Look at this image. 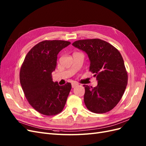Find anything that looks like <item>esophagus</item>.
I'll use <instances>...</instances> for the list:
<instances>
[{"mask_svg":"<svg viewBox=\"0 0 146 146\" xmlns=\"http://www.w3.org/2000/svg\"><path fill=\"white\" fill-rule=\"evenodd\" d=\"M78 85V83H72V88H75V87L77 86Z\"/></svg>","mask_w":146,"mask_h":146,"instance_id":"obj_1","label":"esophagus"}]
</instances>
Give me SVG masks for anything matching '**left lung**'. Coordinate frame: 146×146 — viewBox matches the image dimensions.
<instances>
[{
  "mask_svg": "<svg viewBox=\"0 0 146 146\" xmlns=\"http://www.w3.org/2000/svg\"><path fill=\"white\" fill-rule=\"evenodd\" d=\"M72 46L86 52L90 61V70L98 82L94 88L83 85L86 107L95 113L110 111L120 101L127 85V72L120 52L100 39L78 40Z\"/></svg>",
  "mask_w": 146,
  "mask_h": 146,
  "instance_id": "1",
  "label": "left lung"
}]
</instances>
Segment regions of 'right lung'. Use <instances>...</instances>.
Wrapping results in <instances>:
<instances>
[{"label": "right lung", "mask_w": 146, "mask_h": 146, "mask_svg": "<svg viewBox=\"0 0 146 146\" xmlns=\"http://www.w3.org/2000/svg\"><path fill=\"white\" fill-rule=\"evenodd\" d=\"M70 44L61 40L43 41L28 52L20 70V82L26 99L39 113L55 115L62 111L71 84L60 86L52 80L57 55Z\"/></svg>", "instance_id": "obj_1"}]
</instances>
